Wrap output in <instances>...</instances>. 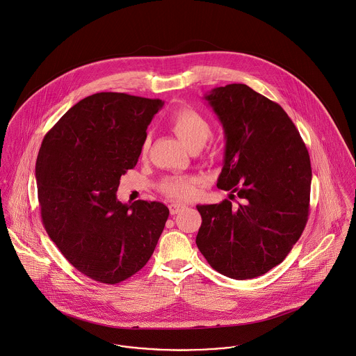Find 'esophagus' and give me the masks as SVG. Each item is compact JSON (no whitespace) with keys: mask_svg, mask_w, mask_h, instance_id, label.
Here are the masks:
<instances>
[{"mask_svg":"<svg viewBox=\"0 0 356 356\" xmlns=\"http://www.w3.org/2000/svg\"><path fill=\"white\" fill-rule=\"evenodd\" d=\"M168 208H170V212H171V215H177V213H179V212H182L186 207L184 205V204H179V202H171L170 205H168Z\"/></svg>","mask_w":356,"mask_h":356,"instance_id":"esophagus-1","label":"esophagus"}]
</instances>
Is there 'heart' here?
<instances>
[{"label":"heart","instance_id":"heart-1","mask_svg":"<svg viewBox=\"0 0 356 356\" xmlns=\"http://www.w3.org/2000/svg\"><path fill=\"white\" fill-rule=\"evenodd\" d=\"M170 128L178 136V138L188 147V149L201 148L211 136L212 127L209 121L197 110L191 107H182L177 110L170 118ZM149 148V138L147 137L141 145V155L145 156ZM200 179L197 177H181L172 175L167 177L161 182L162 193L178 198L188 200L192 198L197 192V185Z\"/></svg>","mask_w":356,"mask_h":356}]
</instances>
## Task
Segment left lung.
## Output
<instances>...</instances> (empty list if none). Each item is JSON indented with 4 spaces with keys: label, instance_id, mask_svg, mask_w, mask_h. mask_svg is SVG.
Segmentation results:
<instances>
[{
    "label": "left lung",
    "instance_id": "obj_1",
    "mask_svg": "<svg viewBox=\"0 0 356 356\" xmlns=\"http://www.w3.org/2000/svg\"><path fill=\"white\" fill-rule=\"evenodd\" d=\"M205 99L226 134L216 186L239 201L197 205L202 223L195 243L227 277H259L287 257L306 227L310 156L282 106L246 84L218 87Z\"/></svg>",
    "mask_w": 356,
    "mask_h": 356
}]
</instances>
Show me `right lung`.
I'll return each mask as SVG.
<instances>
[{"mask_svg": "<svg viewBox=\"0 0 356 356\" xmlns=\"http://www.w3.org/2000/svg\"><path fill=\"white\" fill-rule=\"evenodd\" d=\"M161 99L99 92L49 130L36 159L42 223L77 270L117 284L151 259L170 215L156 201L117 200L121 175L141 154Z\"/></svg>", "mask_w": 356, "mask_h": 356, "instance_id": "add662e5", "label": "right lung"}]
</instances>
